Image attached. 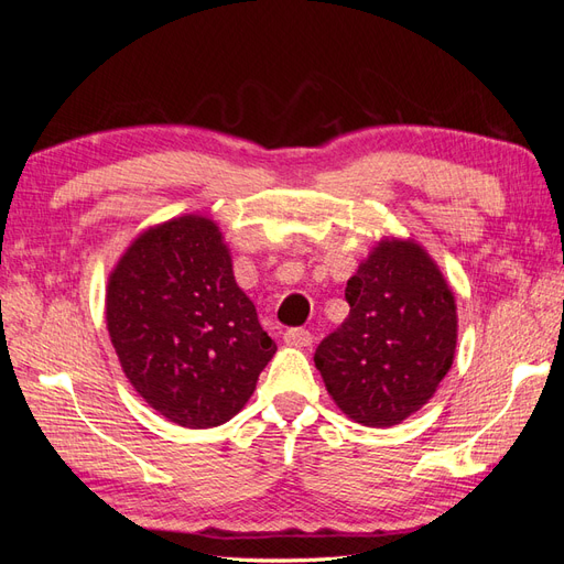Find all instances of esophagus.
I'll list each match as a JSON object with an SVG mask.
<instances>
[{"label": "esophagus", "mask_w": 564, "mask_h": 564, "mask_svg": "<svg viewBox=\"0 0 564 564\" xmlns=\"http://www.w3.org/2000/svg\"><path fill=\"white\" fill-rule=\"evenodd\" d=\"M284 344L292 348H308L313 344V334L308 329H286Z\"/></svg>", "instance_id": "obj_1"}]
</instances>
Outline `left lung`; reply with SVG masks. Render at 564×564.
Listing matches in <instances>:
<instances>
[{"label":"left lung","instance_id":"left-lung-1","mask_svg":"<svg viewBox=\"0 0 564 564\" xmlns=\"http://www.w3.org/2000/svg\"><path fill=\"white\" fill-rule=\"evenodd\" d=\"M350 313L315 350L332 400L355 423L390 429L429 402L456 350V303L429 251L381 240L348 280Z\"/></svg>","mask_w":564,"mask_h":564}]
</instances>
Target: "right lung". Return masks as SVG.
Returning a JSON list of instances; mask_svg holds the SVG:
<instances>
[{"label": "right lung", "instance_id": "obj_1", "mask_svg": "<svg viewBox=\"0 0 564 564\" xmlns=\"http://www.w3.org/2000/svg\"><path fill=\"white\" fill-rule=\"evenodd\" d=\"M106 322L129 383L183 429L230 421L278 350L235 282L224 235L197 214L129 245L110 272Z\"/></svg>", "mask_w": 564, "mask_h": 564}]
</instances>
